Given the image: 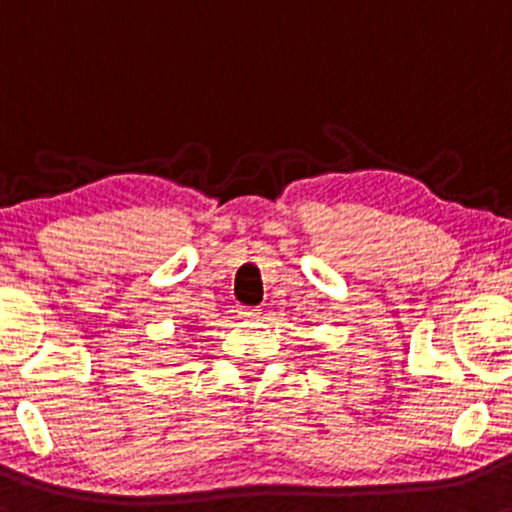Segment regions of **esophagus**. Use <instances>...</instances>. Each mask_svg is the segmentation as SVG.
I'll return each instance as SVG.
<instances>
[{
  "label": "esophagus",
  "mask_w": 512,
  "mask_h": 512,
  "mask_svg": "<svg viewBox=\"0 0 512 512\" xmlns=\"http://www.w3.org/2000/svg\"><path fill=\"white\" fill-rule=\"evenodd\" d=\"M239 314H241V317H246V319H258V317H261V309H258V307H241Z\"/></svg>",
  "instance_id": "1"
}]
</instances>
